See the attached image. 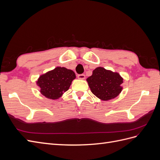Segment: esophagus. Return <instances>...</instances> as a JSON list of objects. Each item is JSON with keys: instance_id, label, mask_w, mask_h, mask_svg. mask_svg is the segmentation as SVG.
Here are the masks:
<instances>
[{"instance_id": "1", "label": "esophagus", "mask_w": 160, "mask_h": 160, "mask_svg": "<svg viewBox=\"0 0 160 160\" xmlns=\"http://www.w3.org/2000/svg\"><path fill=\"white\" fill-rule=\"evenodd\" d=\"M77 78H78L79 79H85V75H83V74H80V75H77Z\"/></svg>"}]
</instances>
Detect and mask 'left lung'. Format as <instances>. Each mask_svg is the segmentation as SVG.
<instances>
[{"mask_svg": "<svg viewBox=\"0 0 160 160\" xmlns=\"http://www.w3.org/2000/svg\"><path fill=\"white\" fill-rule=\"evenodd\" d=\"M123 80L118 72L101 67H97L92 75L87 79L92 93L103 101L114 99L119 95L123 89Z\"/></svg>", "mask_w": 160, "mask_h": 160, "instance_id": "8db88e82", "label": "left lung"}]
</instances>
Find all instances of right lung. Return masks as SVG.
I'll use <instances>...</instances> for the list:
<instances>
[{
    "label": "right lung",
    "instance_id": "1",
    "mask_svg": "<svg viewBox=\"0 0 160 160\" xmlns=\"http://www.w3.org/2000/svg\"><path fill=\"white\" fill-rule=\"evenodd\" d=\"M75 72L65 67H57L53 70L41 75L37 81L40 92L45 98L57 99L68 90L75 79Z\"/></svg>",
    "mask_w": 160,
    "mask_h": 160
}]
</instances>
